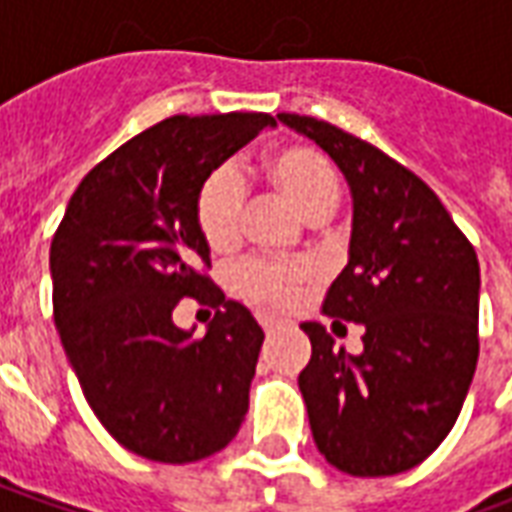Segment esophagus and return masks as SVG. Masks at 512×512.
<instances>
[{"label": "esophagus", "instance_id": "obj_1", "mask_svg": "<svg viewBox=\"0 0 512 512\" xmlns=\"http://www.w3.org/2000/svg\"><path fill=\"white\" fill-rule=\"evenodd\" d=\"M257 321H260V326H263V332L266 334H271L279 326L277 318H274V315H266V312H260V315H257Z\"/></svg>", "mask_w": 512, "mask_h": 512}]
</instances>
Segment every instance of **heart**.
<instances>
[{"instance_id": "b5f03b06", "label": "heart", "mask_w": 512, "mask_h": 512, "mask_svg": "<svg viewBox=\"0 0 512 512\" xmlns=\"http://www.w3.org/2000/svg\"><path fill=\"white\" fill-rule=\"evenodd\" d=\"M266 175L271 186L282 191L310 222H323L340 202V172L318 147H279L268 156ZM244 197V183L235 169L216 167L202 178L194 194V224L208 249L224 252L238 241ZM310 279L312 266L304 260L246 257L233 268L235 290L246 299L271 307L288 304Z\"/></svg>"}]
</instances>
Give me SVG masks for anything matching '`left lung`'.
<instances>
[{"mask_svg": "<svg viewBox=\"0 0 512 512\" xmlns=\"http://www.w3.org/2000/svg\"><path fill=\"white\" fill-rule=\"evenodd\" d=\"M343 169L354 194L351 257L323 299L334 323L365 326V351L334 348L321 323L299 389L312 439L354 477L414 469L447 439L480 354V263L436 191L384 150L326 120L277 115Z\"/></svg>", "mask_w": 512, "mask_h": 512, "instance_id": "obj_1", "label": "left lung"}]
</instances>
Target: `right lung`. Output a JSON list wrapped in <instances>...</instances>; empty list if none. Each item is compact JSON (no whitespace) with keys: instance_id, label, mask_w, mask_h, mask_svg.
Masks as SVG:
<instances>
[{"instance_id":"1","label":"right lung","mask_w":512,"mask_h":512,"mask_svg":"<svg viewBox=\"0 0 512 512\" xmlns=\"http://www.w3.org/2000/svg\"><path fill=\"white\" fill-rule=\"evenodd\" d=\"M266 126L260 112L161 120L84 175L51 238L62 348L109 436L147 461H202L249 411L266 334L208 277L194 194ZM183 298L217 310L202 338L171 321Z\"/></svg>"}]
</instances>
